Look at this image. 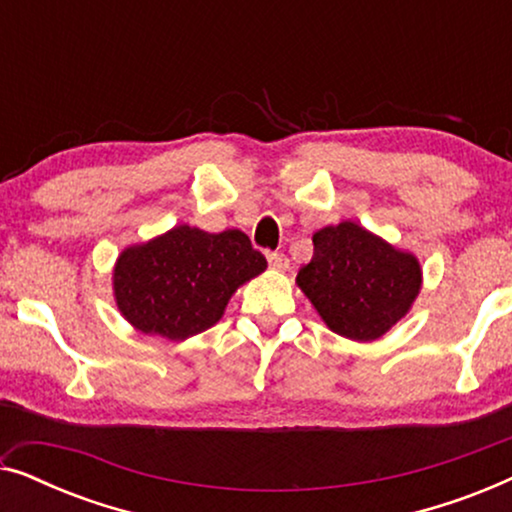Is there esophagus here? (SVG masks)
Here are the masks:
<instances>
[{"instance_id":"34e87169","label":"esophagus","mask_w":512,"mask_h":512,"mask_svg":"<svg viewBox=\"0 0 512 512\" xmlns=\"http://www.w3.org/2000/svg\"><path fill=\"white\" fill-rule=\"evenodd\" d=\"M268 263H270V268L277 272L289 270V258H286V254H282V251H270Z\"/></svg>"}]
</instances>
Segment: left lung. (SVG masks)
<instances>
[{
	"mask_svg": "<svg viewBox=\"0 0 512 512\" xmlns=\"http://www.w3.org/2000/svg\"><path fill=\"white\" fill-rule=\"evenodd\" d=\"M296 282L333 333L377 340L405 317L422 286L417 258L352 221L314 233Z\"/></svg>",
	"mask_w": 512,
	"mask_h": 512,
	"instance_id": "1",
	"label": "left lung"
}]
</instances>
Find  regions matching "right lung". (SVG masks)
<instances>
[{
    "label": "right lung",
    "mask_w": 512,
    "mask_h": 512,
    "mask_svg": "<svg viewBox=\"0 0 512 512\" xmlns=\"http://www.w3.org/2000/svg\"><path fill=\"white\" fill-rule=\"evenodd\" d=\"M265 268L242 230L177 226L118 256L116 305L137 331L186 340L214 326L237 286Z\"/></svg>",
    "instance_id": "obj_1"
}]
</instances>
